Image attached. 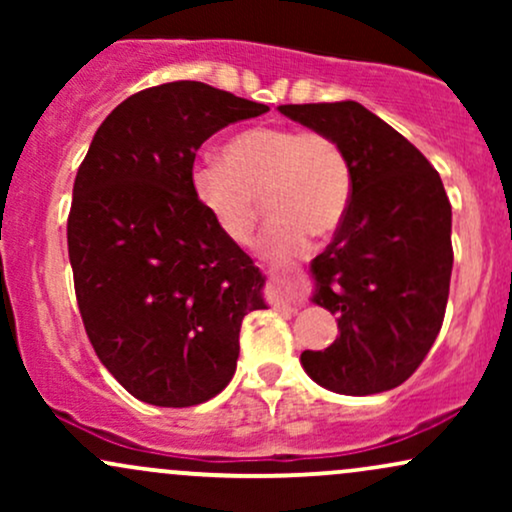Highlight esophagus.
I'll list each match as a JSON object with an SVG mask.
<instances>
[{
	"label": "esophagus",
	"instance_id": "obj_1",
	"mask_svg": "<svg viewBox=\"0 0 512 512\" xmlns=\"http://www.w3.org/2000/svg\"><path fill=\"white\" fill-rule=\"evenodd\" d=\"M272 274L276 276V279H279V274H284V272H279V269L272 267ZM281 308L289 310V313H298V305H296V303H291V301H281Z\"/></svg>",
	"mask_w": 512,
	"mask_h": 512
}]
</instances>
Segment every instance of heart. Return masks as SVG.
I'll use <instances>...</instances> for the list:
<instances>
[{
	"label": "heart",
	"instance_id": "obj_1",
	"mask_svg": "<svg viewBox=\"0 0 512 512\" xmlns=\"http://www.w3.org/2000/svg\"><path fill=\"white\" fill-rule=\"evenodd\" d=\"M190 187L214 226L238 245L255 233L264 199L272 221L260 250L274 260H293L308 248L310 236L330 238L342 226L354 195V173L332 134L260 125L228 139L221 161H197Z\"/></svg>",
	"mask_w": 512,
	"mask_h": 512
}]
</instances>
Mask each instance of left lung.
<instances>
[{
    "instance_id": "obj_1",
    "label": "left lung",
    "mask_w": 512,
    "mask_h": 512,
    "mask_svg": "<svg viewBox=\"0 0 512 512\" xmlns=\"http://www.w3.org/2000/svg\"><path fill=\"white\" fill-rule=\"evenodd\" d=\"M344 146L354 195L332 243L310 262V301L337 315L339 337L301 366L339 395L392 390L421 366L445 317L452 209L438 170L356 101L279 105Z\"/></svg>"
}]
</instances>
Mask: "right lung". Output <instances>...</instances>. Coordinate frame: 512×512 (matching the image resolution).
I'll return each mask as SVG.
<instances>
[{"instance_id":"right-lung-1","label":"right lung","mask_w":512,"mask_h":512,"mask_svg":"<svg viewBox=\"0 0 512 512\" xmlns=\"http://www.w3.org/2000/svg\"><path fill=\"white\" fill-rule=\"evenodd\" d=\"M202 81L134 93L103 120L74 180L69 262L93 349L132 397L195 407L231 383L264 276L192 195L211 134L267 113Z\"/></svg>"}]
</instances>
